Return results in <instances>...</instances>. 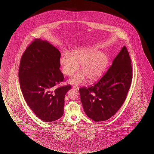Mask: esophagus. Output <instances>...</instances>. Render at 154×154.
Returning <instances> with one entry per match:
<instances>
[{
	"mask_svg": "<svg viewBox=\"0 0 154 154\" xmlns=\"http://www.w3.org/2000/svg\"><path fill=\"white\" fill-rule=\"evenodd\" d=\"M73 88H75V89H76L77 90H79V88H78V86L75 85L73 86Z\"/></svg>",
	"mask_w": 154,
	"mask_h": 154,
	"instance_id": "obj_1",
	"label": "esophagus"
}]
</instances>
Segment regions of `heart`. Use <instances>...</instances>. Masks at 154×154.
<instances>
[{"instance_id": "obj_1", "label": "heart", "mask_w": 154, "mask_h": 154, "mask_svg": "<svg viewBox=\"0 0 154 154\" xmlns=\"http://www.w3.org/2000/svg\"><path fill=\"white\" fill-rule=\"evenodd\" d=\"M109 62L106 53L99 51L93 48L75 49L72 56L64 53L60 59L62 70L65 75L71 76L79 68L81 69L69 79V83L80 84L85 82L87 78L90 82H93L100 78L105 70Z\"/></svg>"}]
</instances>
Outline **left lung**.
<instances>
[{"instance_id": "8db88e82", "label": "left lung", "mask_w": 154, "mask_h": 154, "mask_svg": "<svg viewBox=\"0 0 154 154\" xmlns=\"http://www.w3.org/2000/svg\"><path fill=\"white\" fill-rule=\"evenodd\" d=\"M131 80V60L124 45L97 83L79 90L87 116L96 122L113 116L125 101Z\"/></svg>"}]
</instances>
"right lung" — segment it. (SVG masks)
<instances>
[{
  "label": "right lung",
  "mask_w": 154,
  "mask_h": 154,
  "mask_svg": "<svg viewBox=\"0 0 154 154\" xmlns=\"http://www.w3.org/2000/svg\"><path fill=\"white\" fill-rule=\"evenodd\" d=\"M61 53L48 41L36 38L21 58L19 79L26 103L38 118L49 122L64 112V97L71 85L56 88L64 79Z\"/></svg>",
  "instance_id": "right-lung-1"
}]
</instances>
